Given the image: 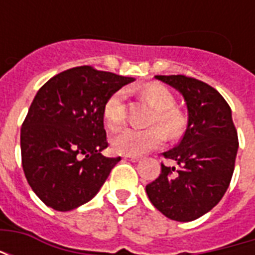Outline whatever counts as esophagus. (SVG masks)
<instances>
[{
	"instance_id": "esophagus-1",
	"label": "esophagus",
	"mask_w": 255,
	"mask_h": 255,
	"mask_svg": "<svg viewBox=\"0 0 255 255\" xmlns=\"http://www.w3.org/2000/svg\"><path fill=\"white\" fill-rule=\"evenodd\" d=\"M124 158L128 161H132V162H138V161H140V157H138V155H126Z\"/></svg>"
}]
</instances>
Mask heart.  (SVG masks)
Listing matches in <instances>:
<instances>
[{
  "mask_svg": "<svg viewBox=\"0 0 255 255\" xmlns=\"http://www.w3.org/2000/svg\"><path fill=\"white\" fill-rule=\"evenodd\" d=\"M140 97L154 108L147 129L123 128L112 138V149L117 154L139 155L158 147L166 136L179 138L186 128V117L176 108L175 95L169 89L158 83L146 84L140 90ZM126 119V91L119 90L112 94L104 105L106 127L115 131Z\"/></svg>",
  "mask_w": 255,
  "mask_h": 255,
  "instance_id": "heart-1",
  "label": "heart"
}]
</instances>
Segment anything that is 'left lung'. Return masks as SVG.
Returning a JSON list of instances; mask_svg holds the SVG:
<instances>
[{
  "instance_id": "8db88e82",
  "label": "left lung",
  "mask_w": 255,
  "mask_h": 255,
  "mask_svg": "<svg viewBox=\"0 0 255 255\" xmlns=\"http://www.w3.org/2000/svg\"><path fill=\"white\" fill-rule=\"evenodd\" d=\"M155 78L182 93L188 124L176 147L164 153L177 168L161 164L160 176L146 186V192L168 219L192 221L224 197L235 168L238 132L228 102L212 86L184 75Z\"/></svg>"
}]
</instances>
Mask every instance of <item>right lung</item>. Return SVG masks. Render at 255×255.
Returning a JSON list of instances; mask_svg holds the SVG:
<instances>
[{"label": "right lung", "instance_id": "obj_1", "mask_svg": "<svg viewBox=\"0 0 255 255\" xmlns=\"http://www.w3.org/2000/svg\"><path fill=\"white\" fill-rule=\"evenodd\" d=\"M133 79L90 65L57 73L42 86L21 124L25 179L49 208L68 212L89 202L120 161L108 147L104 105Z\"/></svg>", "mask_w": 255, "mask_h": 255}]
</instances>
